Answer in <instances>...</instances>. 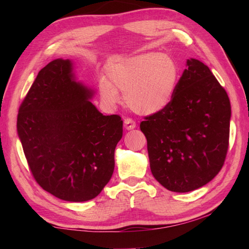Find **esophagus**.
<instances>
[{"mask_svg":"<svg viewBox=\"0 0 249 249\" xmlns=\"http://www.w3.org/2000/svg\"><path fill=\"white\" fill-rule=\"evenodd\" d=\"M124 126L127 130H131V129H134L136 127V122L134 120L127 118V119L124 120Z\"/></svg>","mask_w":249,"mask_h":249,"instance_id":"1","label":"esophagus"}]
</instances>
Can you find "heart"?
Masks as SVG:
<instances>
[{"mask_svg": "<svg viewBox=\"0 0 249 249\" xmlns=\"http://www.w3.org/2000/svg\"><path fill=\"white\" fill-rule=\"evenodd\" d=\"M108 78L99 81L103 102L119 103L124 93L126 105L142 115L160 113L171 104L179 82V66L172 56L160 52H145L116 57L107 65Z\"/></svg>", "mask_w": 249, "mask_h": 249, "instance_id": "1", "label": "heart"}]
</instances>
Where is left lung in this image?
<instances>
[{"mask_svg":"<svg viewBox=\"0 0 249 249\" xmlns=\"http://www.w3.org/2000/svg\"><path fill=\"white\" fill-rule=\"evenodd\" d=\"M186 66L171 104L140 123L152 174L176 193L192 192L212 181L229 146L228 94L202 62L190 59Z\"/></svg>","mask_w":249,"mask_h":249,"instance_id":"left-lung-1","label":"left lung"}]
</instances>
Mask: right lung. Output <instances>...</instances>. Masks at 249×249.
Listing matches in <instances>:
<instances>
[{"label": "right lung", "instance_id": "add662e5", "mask_svg": "<svg viewBox=\"0 0 249 249\" xmlns=\"http://www.w3.org/2000/svg\"><path fill=\"white\" fill-rule=\"evenodd\" d=\"M77 82L70 60L50 62L20 105L17 131L35 181L54 197L83 202L110 181L123 136L118 114L104 115Z\"/></svg>", "mask_w": 249, "mask_h": 249}]
</instances>
